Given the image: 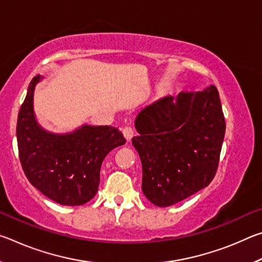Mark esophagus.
I'll list each match as a JSON object with an SVG mask.
<instances>
[{
    "mask_svg": "<svg viewBox=\"0 0 262 262\" xmlns=\"http://www.w3.org/2000/svg\"><path fill=\"white\" fill-rule=\"evenodd\" d=\"M122 134H123V136H125V139L127 140V142H130L132 139H133V136H134V130H133L130 127H126L125 129L122 130Z\"/></svg>",
    "mask_w": 262,
    "mask_h": 262,
    "instance_id": "obj_1",
    "label": "esophagus"
}]
</instances>
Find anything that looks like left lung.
Listing matches in <instances>:
<instances>
[{
	"mask_svg": "<svg viewBox=\"0 0 262 262\" xmlns=\"http://www.w3.org/2000/svg\"><path fill=\"white\" fill-rule=\"evenodd\" d=\"M135 128L142 192L155 206L183 201L214 179L225 134L216 86L155 101L137 115Z\"/></svg>",
	"mask_w": 262,
	"mask_h": 262,
	"instance_id": "1",
	"label": "left lung"
}]
</instances>
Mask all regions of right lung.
Listing matches in <instances>:
<instances>
[{"label":"right lung","instance_id":"right-lung-1","mask_svg":"<svg viewBox=\"0 0 262 262\" xmlns=\"http://www.w3.org/2000/svg\"><path fill=\"white\" fill-rule=\"evenodd\" d=\"M41 76L31 81L17 119L19 161L31 185L63 206H81L98 190L100 166L111 150L126 143L111 126L84 125L69 134H54L35 120L33 94Z\"/></svg>","mask_w":262,"mask_h":262}]
</instances>
